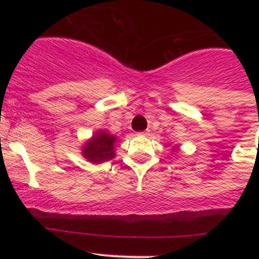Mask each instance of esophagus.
<instances>
[{
	"label": "esophagus",
	"instance_id": "obj_1",
	"mask_svg": "<svg viewBox=\"0 0 259 259\" xmlns=\"http://www.w3.org/2000/svg\"><path fill=\"white\" fill-rule=\"evenodd\" d=\"M139 134H142V135H148V134H149V130H145V132L139 133Z\"/></svg>",
	"mask_w": 259,
	"mask_h": 259
}]
</instances>
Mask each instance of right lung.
<instances>
[{
	"mask_svg": "<svg viewBox=\"0 0 259 259\" xmlns=\"http://www.w3.org/2000/svg\"><path fill=\"white\" fill-rule=\"evenodd\" d=\"M116 138L105 132H99L86 143L82 154L91 163L100 164L111 160L115 156L114 143Z\"/></svg>",
	"mask_w": 259,
	"mask_h": 259,
	"instance_id": "obj_1",
	"label": "right lung"
}]
</instances>
